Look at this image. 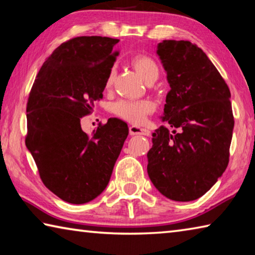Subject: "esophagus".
<instances>
[{"instance_id": "1", "label": "esophagus", "mask_w": 255, "mask_h": 255, "mask_svg": "<svg viewBox=\"0 0 255 255\" xmlns=\"http://www.w3.org/2000/svg\"><path fill=\"white\" fill-rule=\"evenodd\" d=\"M129 133H130L131 136H133V135L148 136L149 131L145 128H141V127H138V126H131V127H129Z\"/></svg>"}]
</instances>
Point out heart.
Listing matches in <instances>:
<instances>
[{
    "mask_svg": "<svg viewBox=\"0 0 255 255\" xmlns=\"http://www.w3.org/2000/svg\"><path fill=\"white\" fill-rule=\"evenodd\" d=\"M131 63L135 70L147 83L157 79L159 68L152 57L146 55H138L132 58ZM115 75V70H111L108 74L106 80L107 89H110L114 84ZM153 111L154 105L148 100H120L112 105V112L116 116L133 125L143 124L147 116Z\"/></svg>",
    "mask_w": 255,
    "mask_h": 255,
    "instance_id": "1",
    "label": "heart"
}]
</instances>
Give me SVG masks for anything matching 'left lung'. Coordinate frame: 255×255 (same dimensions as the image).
<instances>
[{"instance_id":"obj_1","label":"left lung","mask_w":255,"mask_h":255,"mask_svg":"<svg viewBox=\"0 0 255 255\" xmlns=\"http://www.w3.org/2000/svg\"><path fill=\"white\" fill-rule=\"evenodd\" d=\"M157 55L171 90L153 132L147 173L163 196L191 201L225 172L234 128L231 92L204 50L188 40H163Z\"/></svg>"}]
</instances>
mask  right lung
I'll return each mask as SVG.
<instances>
[{
  "mask_svg": "<svg viewBox=\"0 0 255 255\" xmlns=\"http://www.w3.org/2000/svg\"><path fill=\"white\" fill-rule=\"evenodd\" d=\"M119 39L76 37L63 42L42 64L27 103L25 146L47 188L70 204L93 200L109 183L128 126L110 118L92 135L81 118L100 100L119 51Z\"/></svg>",
  "mask_w": 255,
  "mask_h": 255,
  "instance_id": "add662e5",
  "label": "right lung"
}]
</instances>
